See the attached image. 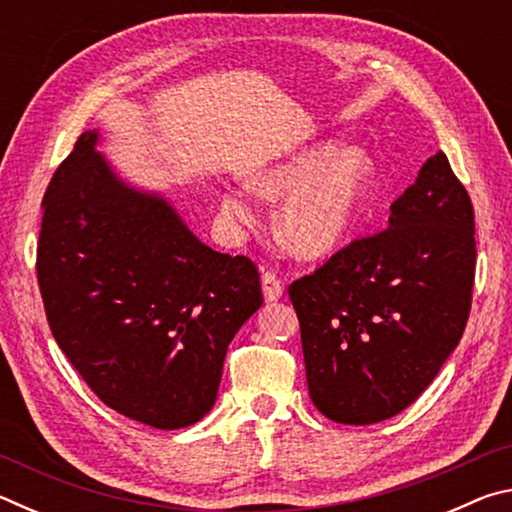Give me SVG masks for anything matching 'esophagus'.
<instances>
[{
    "label": "esophagus",
    "mask_w": 512,
    "mask_h": 512,
    "mask_svg": "<svg viewBox=\"0 0 512 512\" xmlns=\"http://www.w3.org/2000/svg\"><path fill=\"white\" fill-rule=\"evenodd\" d=\"M262 289H264V298L268 302H273V300H277V298L282 296L284 284H282L280 277H277L273 271H266L262 275Z\"/></svg>",
    "instance_id": "34e87169"
}]
</instances>
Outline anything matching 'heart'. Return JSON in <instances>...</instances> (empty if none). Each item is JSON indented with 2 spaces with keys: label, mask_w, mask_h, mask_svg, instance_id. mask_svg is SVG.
Listing matches in <instances>:
<instances>
[{
  "label": "heart",
  "mask_w": 512,
  "mask_h": 512,
  "mask_svg": "<svg viewBox=\"0 0 512 512\" xmlns=\"http://www.w3.org/2000/svg\"><path fill=\"white\" fill-rule=\"evenodd\" d=\"M375 167L366 151L314 144L248 176V189L264 201L287 196L275 219L277 237L298 257H325L339 250L366 210ZM221 212L237 225L255 221L248 198L230 189Z\"/></svg>",
  "instance_id": "b5f03b06"
}]
</instances>
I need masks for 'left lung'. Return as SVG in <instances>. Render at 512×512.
Wrapping results in <instances>:
<instances>
[{
    "label": "left lung",
    "instance_id": "left-lung-1",
    "mask_svg": "<svg viewBox=\"0 0 512 512\" xmlns=\"http://www.w3.org/2000/svg\"><path fill=\"white\" fill-rule=\"evenodd\" d=\"M474 268V207L438 151L391 205L386 230L291 282L316 409L375 424L418 400L465 332Z\"/></svg>",
    "mask_w": 512,
    "mask_h": 512
}]
</instances>
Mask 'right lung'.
Wrapping results in <instances>:
<instances>
[{"mask_svg":"<svg viewBox=\"0 0 512 512\" xmlns=\"http://www.w3.org/2000/svg\"><path fill=\"white\" fill-rule=\"evenodd\" d=\"M83 133L42 198L38 284L51 334L99 400L155 429L212 409L223 359L262 307L253 259L216 253Z\"/></svg>","mask_w":512,"mask_h":512,"instance_id":"right-lung-1","label":"right lung"}]
</instances>
